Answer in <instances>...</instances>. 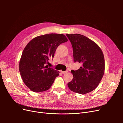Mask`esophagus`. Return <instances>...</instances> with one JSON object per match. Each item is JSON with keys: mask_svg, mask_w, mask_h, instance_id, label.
Returning <instances> with one entry per match:
<instances>
[{"mask_svg": "<svg viewBox=\"0 0 123 123\" xmlns=\"http://www.w3.org/2000/svg\"><path fill=\"white\" fill-rule=\"evenodd\" d=\"M67 72H68L67 71H61V72L62 73V74H65V73H67Z\"/></svg>", "mask_w": 123, "mask_h": 123, "instance_id": "obj_1", "label": "esophagus"}]
</instances>
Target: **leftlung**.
<instances>
[{"mask_svg": "<svg viewBox=\"0 0 123 123\" xmlns=\"http://www.w3.org/2000/svg\"><path fill=\"white\" fill-rule=\"evenodd\" d=\"M73 50L74 62L82 65L71 70L72 80L68 83L72 91L81 94L90 92L98 86L105 72V59L100 47L83 35L66 34Z\"/></svg>", "mask_w": 123, "mask_h": 123, "instance_id": "8db88e82", "label": "left lung"}]
</instances>
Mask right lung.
<instances>
[{
  "label": "right lung",
  "instance_id": "obj_1",
  "mask_svg": "<svg viewBox=\"0 0 123 123\" xmlns=\"http://www.w3.org/2000/svg\"><path fill=\"white\" fill-rule=\"evenodd\" d=\"M67 41L64 34L51 33L37 36L27 44L19 69L22 80L31 91L43 92L51 88L59 72L46 65L59 44Z\"/></svg>",
  "mask_w": 123,
  "mask_h": 123
}]
</instances>
